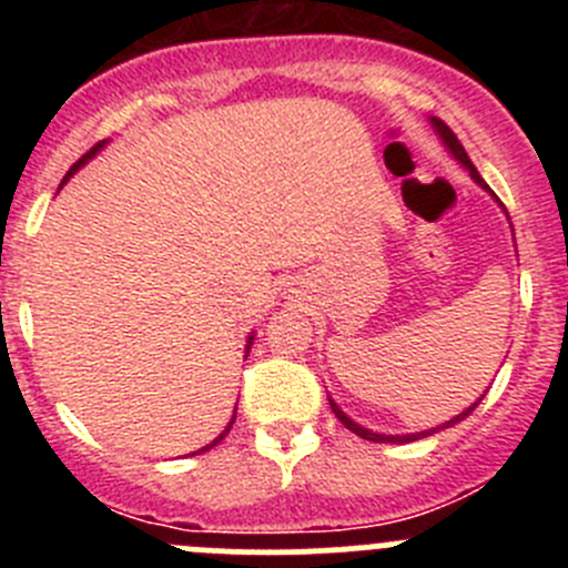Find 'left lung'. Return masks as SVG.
I'll list each match as a JSON object with an SVG mask.
<instances>
[{"instance_id": "left-lung-1", "label": "left lung", "mask_w": 568, "mask_h": 568, "mask_svg": "<svg viewBox=\"0 0 568 568\" xmlns=\"http://www.w3.org/2000/svg\"><path fill=\"white\" fill-rule=\"evenodd\" d=\"M432 125H434V131H437V134H439V140L445 142V148H448V151L454 153V159H456V162H459L462 168H467V170H469V175H473V181H475V183H480V186H484L486 192H491V189L486 186V181H484V178L478 175V170H475V164L469 162V156H467V151H464V145H462V142H459V136H456L454 131L448 129V123H443V120H439V118H432ZM491 194H495V192H491ZM480 398H484V395H480ZM480 398L475 400L473 406H467V409L459 412V415H456V417H450L448 423H443V426H437V428H428V432H417V434H376V432H371V428H363V426H359V423H354L352 417H348L346 412H343L341 406H337L335 400H332V398H329V406H332V412H335V417H337V420H341L343 426L348 428V432H354V434H357V437L368 439V443H398V445H404V443H415V439H423V437H432V434L443 432V428H450V426H456V423L464 420V417H467L469 412H473L475 406L480 404Z\"/></svg>"}]
</instances>
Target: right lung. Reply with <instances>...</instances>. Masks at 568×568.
Segmentation results:
<instances>
[{
  "label": "right lung",
  "instance_id": "obj_1",
  "mask_svg": "<svg viewBox=\"0 0 568 568\" xmlns=\"http://www.w3.org/2000/svg\"><path fill=\"white\" fill-rule=\"evenodd\" d=\"M101 148H104V142H99V145H93V148H90V151H88V153H84V156H82V159H79V162H77V164H73V168H71V170H68V173H65V178H62L60 189H62V186H65V183H68V181H71V175H73V173H77V170H79V168H82V164H88V159H93V156H95V153H99V151H101ZM252 341H255V335H250V341H247V354H250V346H252ZM247 354H244V357H247ZM233 420H236V415H233V417H231V423H227V426H225V432H222V434H220V437H216V439H214V443H209V445H205V448L194 450V454H192V456H197V454H205V450H211V448H214V445H220V443H222V439H225V434H227V432H231Z\"/></svg>",
  "mask_w": 568,
  "mask_h": 568
}]
</instances>
